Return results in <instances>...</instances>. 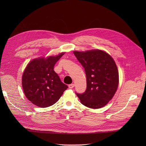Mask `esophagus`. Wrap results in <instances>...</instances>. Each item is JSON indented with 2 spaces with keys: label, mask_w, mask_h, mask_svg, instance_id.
<instances>
[{
  "label": "esophagus",
  "mask_w": 146,
  "mask_h": 146,
  "mask_svg": "<svg viewBox=\"0 0 146 146\" xmlns=\"http://www.w3.org/2000/svg\"><path fill=\"white\" fill-rule=\"evenodd\" d=\"M69 88H70V89H72V88H73L74 87V84H70V85H69Z\"/></svg>",
  "instance_id": "34e87169"
}]
</instances>
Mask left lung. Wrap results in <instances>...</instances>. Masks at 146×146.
Listing matches in <instances>:
<instances>
[{"label":"left lung","instance_id":"obj_1","mask_svg":"<svg viewBox=\"0 0 146 146\" xmlns=\"http://www.w3.org/2000/svg\"><path fill=\"white\" fill-rule=\"evenodd\" d=\"M74 54L85 69L86 90L76 92L81 103L93 109L100 108L111 100L117 89L119 73L112 57L100 50L74 51Z\"/></svg>","mask_w":146,"mask_h":146}]
</instances>
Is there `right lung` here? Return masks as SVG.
I'll return each instance as SVG.
<instances>
[{
    "instance_id": "1",
    "label": "right lung",
    "mask_w": 146,
    "mask_h": 146,
    "mask_svg": "<svg viewBox=\"0 0 146 146\" xmlns=\"http://www.w3.org/2000/svg\"><path fill=\"white\" fill-rule=\"evenodd\" d=\"M64 54L34 59L24 70L22 77L24 92L34 105L41 108L50 107L68 88L54 70L55 63Z\"/></svg>"
}]
</instances>
